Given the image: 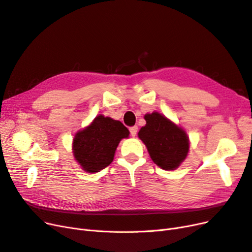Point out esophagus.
<instances>
[{"label":"esophagus","mask_w":252,"mask_h":252,"mask_svg":"<svg viewBox=\"0 0 252 252\" xmlns=\"http://www.w3.org/2000/svg\"><path fill=\"white\" fill-rule=\"evenodd\" d=\"M129 131H130L131 136H135V135H136V132H138V127H136V126H132V127L129 128Z\"/></svg>","instance_id":"34e87169"}]
</instances>
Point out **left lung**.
<instances>
[{
	"mask_svg": "<svg viewBox=\"0 0 252 252\" xmlns=\"http://www.w3.org/2000/svg\"><path fill=\"white\" fill-rule=\"evenodd\" d=\"M145 121L139 138L146 145L152 161L165 170L178 168L189 150L186 132L158 112L146 114Z\"/></svg>",
	"mask_w": 252,
	"mask_h": 252,
	"instance_id": "left-lung-1",
	"label": "left lung"
}]
</instances>
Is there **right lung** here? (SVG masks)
<instances>
[{"instance_id":"1","label":"right lung","mask_w":252,"mask_h":252,"mask_svg":"<svg viewBox=\"0 0 252 252\" xmlns=\"http://www.w3.org/2000/svg\"><path fill=\"white\" fill-rule=\"evenodd\" d=\"M129 130L120 121L97 116L87 128L75 134L73 156L87 172H97L112 161L120 141Z\"/></svg>"}]
</instances>
